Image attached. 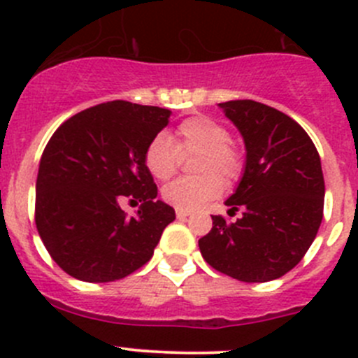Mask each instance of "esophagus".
<instances>
[{
	"mask_svg": "<svg viewBox=\"0 0 358 358\" xmlns=\"http://www.w3.org/2000/svg\"><path fill=\"white\" fill-rule=\"evenodd\" d=\"M176 216H178L180 220H183V218H187V216H190V211H189V209H178V208H176Z\"/></svg>",
	"mask_w": 358,
	"mask_h": 358,
	"instance_id": "obj_1",
	"label": "esophagus"
}]
</instances>
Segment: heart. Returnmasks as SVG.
Listing matches in <instances>:
<instances>
[{
    "mask_svg": "<svg viewBox=\"0 0 358 358\" xmlns=\"http://www.w3.org/2000/svg\"><path fill=\"white\" fill-rule=\"evenodd\" d=\"M196 176H183L162 189V197L178 209L201 208L222 194L223 182H236L244 169V156L239 147L230 142V133L222 122L209 115H194L176 128L173 142L166 133L152 136L145 149L147 169L157 180H168L175 175L180 154H194Z\"/></svg>",
    "mask_w": 358,
    "mask_h": 358,
    "instance_id": "1",
    "label": "heart"
}]
</instances>
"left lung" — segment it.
<instances>
[{
    "instance_id": "8db88e82",
    "label": "left lung",
    "mask_w": 358,
    "mask_h": 358,
    "mask_svg": "<svg viewBox=\"0 0 358 358\" xmlns=\"http://www.w3.org/2000/svg\"><path fill=\"white\" fill-rule=\"evenodd\" d=\"M246 143V166L225 201L236 222L213 216L199 239L209 265L243 282H268L294 268L312 246L324 215L320 156L308 133L284 112L255 102L220 103Z\"/></svg>"
}]
</instances>
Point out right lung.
Listing matches in <instances>:
<instances>
[{
  "instance_id": "obj_1",
  "label": "right lung",
  "mask_w": 358,
  "mask_h": 358,
  "mask_svg": "<svg viewBox=\"0 0 358 358\" xmlns=\"http://www.w3.org/2000/svg\"><path fill=\"white\" fill-rule=\"evenodd\" d=\"M171 110L114 100L78 112L43 150L36 229L53 262L85 282H112L145 265L175 209L157 201L145 149ZM122 200L142 201L135 217Z\"/></svg>"
}]
</instances>
